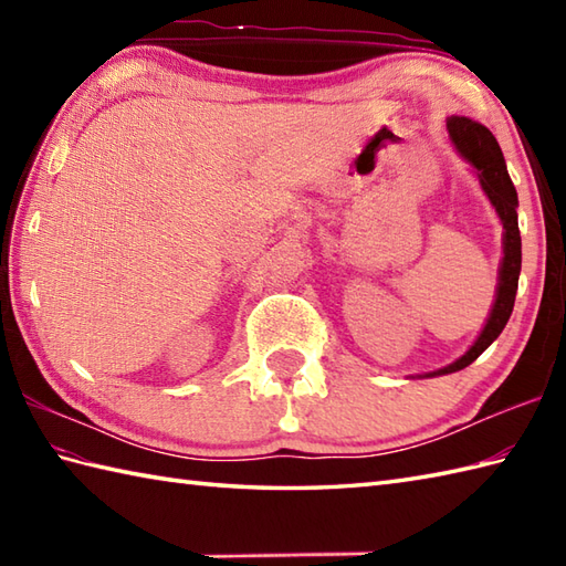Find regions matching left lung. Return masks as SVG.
<instances>
[{"label":"left lung","instance_id":"obj_1","mask_svg":"<svg viewBox=\"0 0 566 566\" xmlns=\"http://www.w3.org/2000/svg\"><path fill=\"white\" fill-rule=\"evenodd\" d=\"M448 130L454 148L460 150V155L467 163L474 165L479 182H482V189L486 191L489 201L494 203L496 213L501 216L503 231L506 233H503V262L499 272L496 302H494V308H491V316L486 321L482 335H479L476 343L469 347L467 355H462L457 363L448 365L444 369L432 371V375H426V377L450 375V371L464 369L499 338L501 331L506 328V323L511 318L515 292H518V276H521V231H518V211H515V207H518V195H515V187L509 177L506 160H503L499 143L486 126L476 124L467 116H452L448 122Z\"/></svg>","mask_w":566,"mask_h":566}]
</instances>
